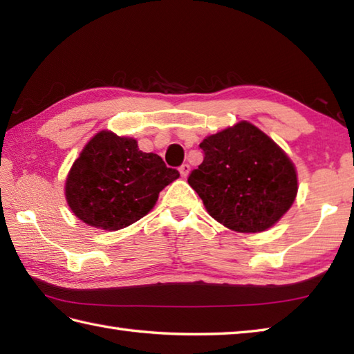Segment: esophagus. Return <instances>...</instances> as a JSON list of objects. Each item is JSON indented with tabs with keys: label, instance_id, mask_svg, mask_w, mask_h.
<instances>
[{
	"label": "esophagus",
	"instance_id": "34e87169",
	"mask_svg": "<svg viewBox=\"0 0 354 354\" xmlns=\"http://www.w3.org/2000/svg\"><path fill=\"white\" fill-rule=\"evenodd\" d=\"M179 173H181V176H183V178H187V176H189V173H190V165H189V164H183L181 167H179Z\"/></svg>",
	"mask_w": 354,
	"mask_h": 354
}]
</instances>
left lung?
I'll list each match as a JSON object with an SVG mask.
<instances>
[{
	"label": "left lung",
	"instance_id": "8db88e82",
	"mask_svg": "<svg viewBox=\"0 0 354 354\" xmlns=\"http://www.w3.org/2000/svg\"><path fill=\"white\" fill-rule=\"evenodd\" d=\"M204 161L189 176L208 214L237 232H261L292 207L295 165L265 132L248 122L201 142Z\"/></svg>",
	"mask_w": 354,
	"mask_h": 354
}]
</instances>
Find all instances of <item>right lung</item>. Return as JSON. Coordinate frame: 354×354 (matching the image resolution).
I'll return each instance as SVG.
<instances>
[{
    "label": "right lung",
    "mask_w": 354,
    "mask_h": 354,
    "mask_svg": "<svg viewBox=\"0 0 354 354\" xmlns=\"http://www.w3.org/2000/svg\"><path fill=\"white\" fill-rule=\"evenodd\" d=\"M179 178L161 156L141 152L137 140L102 131L88 141L66 176L71 212L89 227L117 231L153 208L158 194Z\"/></svg>",
    "instance_id": "add662e5"
}]
</instances>
